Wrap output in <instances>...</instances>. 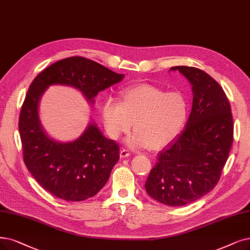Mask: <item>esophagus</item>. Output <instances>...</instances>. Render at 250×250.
<instances>
[{
    "label": "esophagus",
    "mask_w": 250,
    "mask_h": 250,
    "mask_svg": "<svg viewBox=\"0 0 250 250\" xmlns=\"http://www.w3.org/2000/svg\"><path fill=\"white\" fill-rule=\"evenodd\" d=\"M129 156H130V152H129L128 149L123 148V149H121V151H120V157H121V158H127Z\"/></svg>",
    "instance_id": "1"
}]
</instances>
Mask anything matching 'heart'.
Masks as SVG:
<instances>
[{
	"instance_id": "1",
	"label": "heart",
	"mask_w": 250,
	"mask_h": 250,
	"mask_svg": "<svg viewBox=\"0 0 250 250\" xmlns=\"http://www.w3.org/2000/svg\"><path fill=\"white\" fill-rule=\"evenodd\" d=\"M121 101L107 99L103 106V119L107 134L117 139L129 132L126 144L134 148H162L181 133L187 122L188 104L181 92H165L149 84L125 88Z\"/></svg>"
}]
</instances>
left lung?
Listing matches in <instances>:
<instances>
[{
	"label": "left lung",
	"instance_id": "1",
	"mask_svg": "<svg viewBox=\"0 0 250 250\" xmlns=\"http://www.w3.org/2000/svg\"><path fill=\"white\" fill-rule=\"evenodd\" d=\"M192 85L193 105L183 132L158 155L146 193L169 206L192 203L213 189L233 144L229 99L213 78L193 66H172Z\"/></svg>",
	"mask_w": 250,
	"mask_h": 250
}]
</instances>
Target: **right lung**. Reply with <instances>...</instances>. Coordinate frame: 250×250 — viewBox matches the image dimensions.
Returning a JSON list of instances; mask_svg holds the SVG:
<instances>
[{
  "mask_svg": "<svg viewBox=\"0 0 250 250\" xmlns=\"http://www.w3.org/2000/svg\"><path fill=\"white\" fill-rule=\"evenodd\" d=\"M124 75L81 56L56 62L40 73L29 86L19 116L23 161L46 191L65 201H83L96 195L119 161V145L108 139L95 123L71 143L50 137L40 122L41 96L51 85L74 87L93 104L94 97Z\"/></svg>",
  "mask_w": 250,
  "mask_h": 250,
  "instance_id": "right-lung-1",
  "label": "right lung"
}]
</instances>
